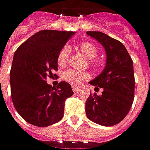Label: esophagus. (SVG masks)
<instances>
[{
	"mask_svg": "<svg viewBox=\"0 0 150 150\" xmlns=\"http://www.w3.org/2000/svg\"><path fill=\"white\" fill-rule=\"evenodd\" d=\"M78 87L77 86H75V85H72V90L74 91L75 93H76L77 91H78Z\"/></svg>",
	"mask_w": 150,
	"mask_h": 150,
	"instance_id": "34e87169",
	"label": "esophagus"
}]
</instances>
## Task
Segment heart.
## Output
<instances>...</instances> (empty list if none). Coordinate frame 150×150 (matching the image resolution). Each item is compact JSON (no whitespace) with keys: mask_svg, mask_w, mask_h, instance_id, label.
<instances>
[{"mask_svg":"<svg viewBox=\"0 0 150 150\" xmlns=\"http://www.w3.org/2000/svg\"><path fill=\"white\" fill-rule=\"evenodd\" d=\"M78 49L81 53L84 55L85 57L90 60V64L93 66H96L97 62L93 60L98 55V48L97 47L91 42H82L78 45ZM71 51L70 48L65 46L62 47L58 52L57 56V62L58 66L60 67H65L68 62L70 57ZM62 78L68 83H71L73 85H78L82 83L83 80H86L89 78V75L87 72H81L75 70H67L62 74Z\"/></svg>","mask_w":150,"mask_h":150,"instance_id":"obj_1","label":"heart"}]
</instances>
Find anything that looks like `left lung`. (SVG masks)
Here are the masks:
<instances>
[{
    "instance_id": "left-lung-1",
    "label": "left lung",
    "mask_w": 150,
    "mask_h": 150,
    "mask_svg": "<svg viewBox=\"0 0 150 150\" xmlns=\"http://www.w3.org/2000/svg\"><path fill=\"white\" fill-rule=\"evenodd\" d=\"M98 41L107 53L106 67L89 83L101 95L90 93L85 103L88 118L101 126H112L122 122L131 110L135 96L133 61L120 41L98 31L86 32Z\"/></svg>"
}]
</instances>
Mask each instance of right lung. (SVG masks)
I'll use <instances>...</instances> for the list:
<instances>
[{"instance_id":"right-lung-1","label":"right lung","mask_w":150,"mask_h":150,"mask_svg":"<svg viewBox=\"0 0 150 150\" xmlns=\"http://www.w3.org/2000/svg\"><path fill=\"white\" fill-rule=\"evenodd\" d=\"M75 32L42 30L15 51L11 70V99L17 112L29 124L45 127L58 122L64 115L65 101L73 95L70 83L57 87L47 78L57 77V56Z\"/></svg>"}]
</instances>
